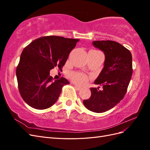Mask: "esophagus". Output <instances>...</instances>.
I'll return each instance as SVG.
<instances>
[{
    "instance_id": "34e87169",
    "label": "esophagus",
    "mask_w": 150,
    "mask_h": 150,
    "mask_svg": "<svg viewBox=\"0 0 150 150\" xmlns=\"http://www.w3.org/2000/svg\"><path fill=\"white\" fill-rule=\"evenodd\" d=\"M74 87H75V88H76L77 90H78V91H79V90H81V89H82V88L80 87V86H79L78 85H77V84H74Z\"/></svg>"
}]
</instances>
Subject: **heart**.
Here are the masks:
<instances>
[{
    "label": "heart",
    "mask_w": 150,
    "mask_h": 150,
    "mask_svg": "<svg viewBox=\"0 0 150 150\" xmlns=\"http://www.w3.org/2000/svg\"><path fill=\"white\" fill-rule=\"evenodd\" d=\"M71 79L79 84H84L88 81V78L85 74L80 72H72L70 74Z\"/></svg>",
    "instance_id": "1"
}]
</instances>
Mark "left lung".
Returning <instances> with one entry per match:
<instances>
[{"label": "left lung", "instance_id": "1", "mask_svg": "<svg viewBox=\"0 0 150 150\" xmlns=\"http://www.w3.org/2000/svg\"><path fill=\"white\" fill-rule=\"evenodd\" d=\"M92 44L105 56L104 67L94 82L103 89L91 88V96L83 104L88 110L100 113L111 110L123 99L133 74L132 55L112 40H94Z\"/></svg>", "mask_w": 150, "mask_h": 150}]
</instances>
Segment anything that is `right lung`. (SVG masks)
<instances>
[{"mask_svg": "<svg viewBox=\"0 0 150 150\" xmlns=\"http://www.w3.org/2000/svg\"><path fill=\"white\" fill-rule=\"evenodd\" d=\"M79 40L46 36L33 40L24 49L16 76L20 94L28 105L44 110L57 101L62 86L69 82L64 78L54 81L50 70L57 66L61 69Z\"/></svg>", "mask_w": 150, "mask_h": 150, "instance_id": "1", "label": "right lung"}]
</instances>
